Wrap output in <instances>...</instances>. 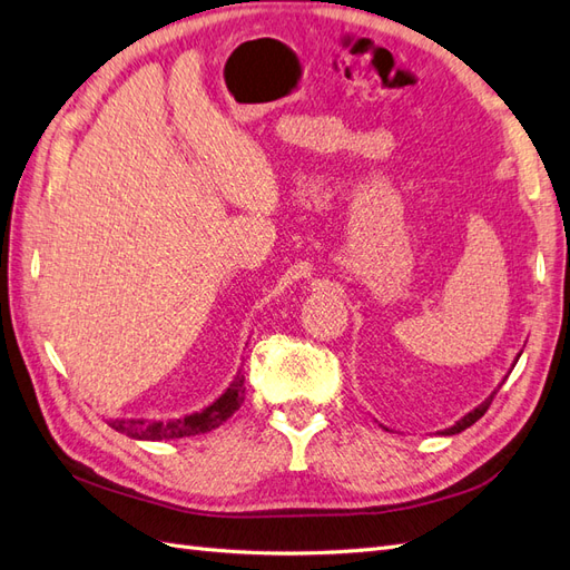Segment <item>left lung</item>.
<instances>
[{"instance_id":"1","label":"left lung","mask_w":570,"mask_h":570,"mask_svg":"<svg viewBox=\"0 0 570 570\" xmlns=\"http://www.w3.org/2000/svg\"><path fill=\"white\" fill-rule=\"evenodd\" d=\"M522 355V353H520ZM520 355L515 357V363H518V360H520ZM515 363H512V367H515ZM505 377H508V374H505ZM505 382V380H503ZM503 382L501 384H498V390H501V386H503ZM498 390L489 396V399H483L481 401V404L476 406V409H471L466 415H462V419L460 421H456L452 428H445V430H440V433L442 435H456V433H462V430H466L469 425H474L479 419H481V415L485 413V411H489V406H491V401H493V396L498 394Z\"/></svg>"}]
</instances>
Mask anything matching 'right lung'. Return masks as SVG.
Instances as JSON below:
<instances>
[{
    "instance_id": "1",
    "label": "right lung",
    "mask_w": 570,
    "mask_h": 570,
    "mask_svg": "<svg viewBox=\"0 0 570 570\" xmlns=\"http://www.w3.org/2000/svg\"><path fill=\"white\" fill-rule=\"evenodd\" d=\"M244 374L237 372V377L225 390L219 399H215L210 406H205L196 413H188L184 419H169V421H149V419H110L108 425L118 430V433L128 435L132 440H180L190 435H203L210 430L219 428L229 415L244 404Z\"/></svg>"
}]
</instances>
